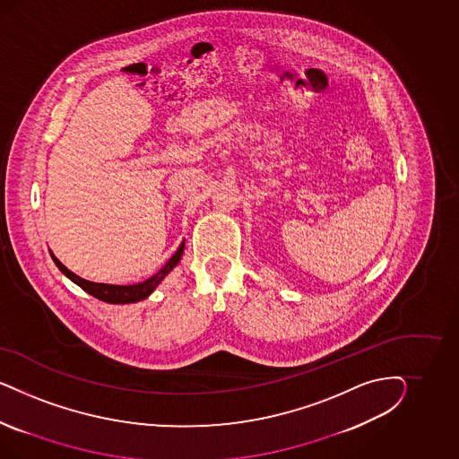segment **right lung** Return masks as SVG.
Masks as SVG:
<instances>
[{
    "mask_svg": "<svg viewBox=\"0 0 459 459\" xmlns=\"http://www.w3.org/2000/svg\"><path fill=\"white\" fill-rule=\"evenodd\" d=\"M183 250H185V240L181 242L180 247L177 249V252L169 257V261H168L167 264L163 265L152 278L146 279V281H143V282H138V284H127V286L104 284V282L87 281V279L81 278V276H77V274H74L72 271H69L65 265L62 264V263L56 259L52 250H50V255H52V259H54L56 267H58L72 282H75L77 286H81L83 291L92 294L94 298H98V299L104 301V303H111V305H129V303H138L141 299H146V298L160 286V282L167 278L168 274L173 271V267H177V264L180 263Z\"/></svg>",
    "mask_w": 459,
    "mask_h": 459,
    "instance_id": "1",
    "label": "right lung"
}]
</instances>
